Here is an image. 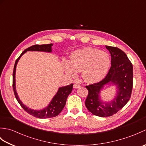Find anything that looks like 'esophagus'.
I'll return each instance as SVG.
<instances>
[{
  "mask_svg": "<svg viewBox=\"0 0 146 146\" xmlns=\"http://www.w3.org/2000/svg\"><path fill=\"white\" fill-rule=\"evenodd\" d=\"M80 86H81V85H80L79 83H75L73 85V87L75 88H78L80 87Z\"/></svg>",
  "mask_w": 146,
  "mask_h": 146,
  "instance_id": "esophagus-1",
  "label": "esophagus"
}]
</instances>
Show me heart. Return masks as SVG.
Segmentation results:
<instances>
[{"mask_svg":"<svg viewBox=\"0 0 146 146\" xmlns=\"http://www.w3.org/2000/svg\"><path fill=\"white\" fill-rule=\"evenodd\" d=\"M110 63L107 52L86 47L73 52L70 55V63H64V69L71 76L82 71L83 79L86 82L94 83L105 78L109 70Z\"/></svg>","mask_w":146,"mask_h":146,"instance_id":"b5f03b06","label":"heart"}]
</instances>
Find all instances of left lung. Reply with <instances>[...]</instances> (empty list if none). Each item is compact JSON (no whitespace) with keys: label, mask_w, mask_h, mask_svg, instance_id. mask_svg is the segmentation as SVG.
<instances>
[{"label":"left lung","mask_w":146,"mask_h":146,"mask_svg":"<svg viewBox=\"0 0 146 146\" xmlns=\"http://www.w3.org/2000/svg\"><path fill=\"white\" fill-rule=\"evenodd\" d=\"M111 54V67L105 78L97 83L86 86L88 94L85 106L90 112L98 117H105L115 114L125 106L131 97L133 86V66L127 56L120 49L106 46ZM110 83L117 86L116 97L111 102H103L99 94L104 85Z\"/></svg>","instance_id":"left-lung-1"}]
</instances>
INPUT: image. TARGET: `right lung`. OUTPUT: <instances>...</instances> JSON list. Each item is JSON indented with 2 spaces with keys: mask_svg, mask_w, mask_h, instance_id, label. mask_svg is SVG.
Instances as JSON below:
<instances>
[{
  "mask_svg": "<svg viewBox=\"0 0 146 146\" xmlns=\"http://www.w3.org/2000/svg\"><path fill=\"white\" fill-rule=\"evenodd\" d=\"M52 44H35L33 45L31 47L26 49L19 56L16 61L15 62L14 70H13V76H12V87H13V90L14 92V95L15 98L17 99L19 104H20L21 107L25 110L26 112L29 113L31 115L39 118V119H47V118H51L58 115L62 110L63 109L65 104H66L67 98L68 95L70 94V93L72 91L73 84L71 83V85L63 86L59 88L56 94L55 95L53 98L52 99L50 104H49L48 106L44 108L43 110H32L31 108H29L26 105H24L22 102L19 98L18 95L17 94L16 90H15V70H16V66L17 64L18 61L19 60L20 58L22 56V55L24 54L27 51H44V52H51V46Z\"/></svg>",
  "mask_w": 146,
  "mask_h": 146,
  "instance_id": "right-lung-1",
  "label": "right lung"
}]
</instances>
